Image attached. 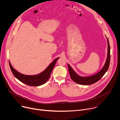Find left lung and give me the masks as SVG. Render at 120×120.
Wrapping results in <instances>:
<instances>
[{
    "instance_id": "left-lung-1",
    "label": "left lung",
    "mask_w": 120,
    "mask_h": 120,
    "mask_svg": "<svg viewBox=\"0 0 120 120\" xmlns=\"http://www.w3.org/2000/svg\"><path fill=\"white\" fill-rule=\"evenodd\" d=\"M108 43V54L107 57L105 62V63L102 67V69L97 74L90 76H81L78 75L73 69L71 66L68 64V70H69L70 77L72 80L77 83L82 85H90L93 84L97 81H98L102 76L104 75L105 73L108 70L110 62V46L109 43V40L107 38Z\"/></svg>"
}]
</instances>
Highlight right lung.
I'll list each match as a JSON object with an SVG mask.
<instances>
[{"label":"right lung","instance_id":"add662e5","mask_svg":"<svg viewBox=\"0 0 120 120\" xmlns=\"http://www.w3.org/2000/svg\"><path fill=\"white\" fill-rule=\"evenodd\" d=\"M59 58V57L55 59L53 62L51 63L46 69L40 74L33 75H27L22 74L14 69L11 64L10 61H9V64L11 70L15 78L23 83L30 85V86H38L45 83L49 79L56 63Z\"/></svg>","mask_w":120,"mask_h":120}]
</instances>
